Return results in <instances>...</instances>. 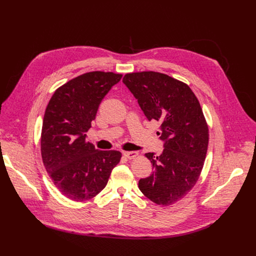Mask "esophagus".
Listing matches in <instances>:
<instances>
[{
    "instance_id": "esophagus-1",
    "label": "esophagus",
    "mask_w": 256,
    "mask_h": 256,
    "mask_svg": "<svg viewBox=\"0 0 256 256\" xmlns=\"http://www.w3.org/2000/svg\"><path fill=\"white\" fill-rule=\"evenodd\" d=\"M122 154H124V156L126 157L128 159H134L136 157L138 156V152H126V151H124Z\"/></svg>"
}]
</instances>
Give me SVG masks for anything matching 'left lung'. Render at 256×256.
<instances>
[{
	"instance_id": "obj_1",
	"label": "left lung",
	"mask_w": 256,
	"mask_h": 256,
	"mask_svg": "<svg viewBox=\"0 0 256 256\" xmlns=\"http://www.w3.org/2000/svg\"><path fill=\"white\" fill-rule=\"evenodd\" d=\"M122 82L147 118L161 122L164 140L160 156L144 154L155 171L138 181V188L153 202L170 206L192 190L202 170L208 144L202 109L188 84L162 72H128Z\"/></svg>"
}]
</instances>
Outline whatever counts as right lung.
Segmentation results:
<instances>
[{
	"label": "right lung",
	"instance_id": "1",
	"mask_svg": "<svg viewBox=\"0 0 256 256\" xmlns=\"http://www.w3.org/2000/svg\"><path fill=\"white\" fill-rule=\"evenodd\" d=\"M122 75L85 72L58 87L44 116L40 150L44 165L66 198L83 202L96 196L120 163L118 151H100L86 140L104 96Z\"/></svg>",
	"mask_w": 256,
	"mask_h": 256
}]
</instances>
